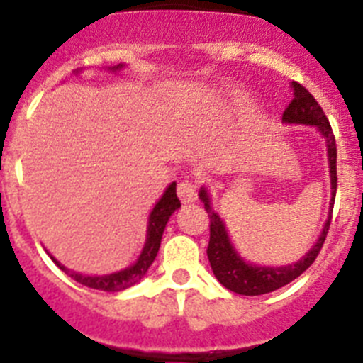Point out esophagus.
Segmentation results:
<instances>
[{
    "mask_svg": "<svg viewBox=\"0 0 363 363\" xmlns=\"http://www.w3.org/2000/svg\"><path fill=\"white\" fill-rule=\"evenodd\" d=\"M178 196L184 203H191V201H194L198 198V185L194 182L185 179V182H182L178 185Z\"/></svg>",
    "mask_w": 363,
    "mask_h": 363,
    "instance_id": "obj_1",
    "label": "esophagus"
}]
</instances>
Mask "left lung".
Here are the masks:
<instances>
[{"label": "left lung", "instance_id": "left-lung-1", "mask_svg": "<svg viewBox=\"0 0 363 363\" xmlns=\"http://www.w3.org/2000/svg\"><path fill=\"white\" fill-rule=\"evenodd\" d=\"M294 96L291 99L289 107L284 111L281 121L284 123H298V125H314L318 133L325 138L327 143V158H329V172H331V203H329V218H327L325 225H323L320 238L313 245L309 252L301 259H298L296 264L281 265V267H262V265H252L238 255V251L234 249L233 243L227 234L225 223L221 221L218 213L211 207L209 192L201 189L200 200L203 201L205 211L209 214L211 220V238L209 247H207V256H209L211 267H213L214 277L218 278L223 287H227L233 293L243 294V296H258V294H267L272 291L280 289L284 285L291 284L296 280L301 272L313 265V262L318 256L320 249H322L323 242H325L327 230L331 225L333 218V205H335L336 196V142L335 134H333L329 120L323 114L322 107L318 101L313 98L306 86L300 83L293 82Z\"/></svg>", "mask_w": 363, "mask_h": 363}]
</instances>
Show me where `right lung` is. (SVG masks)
I'll use <instances>...</instances> for the list:
<instances>
[{"mask_svg":"<svg viewBox=\"0 0 363 363\" xmlns=\"http://www.w3.org/2000/svg\"><path fill=\"white\" fill-rule=\"evenodd\" d=\"M121 67L123 65L112 67V70H118L121 69ZM178 207H182V203H179L178 196H176V184L172 182V184L167 187V191L163 192V196L160 198L158 203L154 205L152 213H150L149 225H147V240L145 245H143L142 255L136 259V264L123 269V271L112 272V274H104V277H85V274H79V272L69 271V269H67L65 265L60 264L54 256H50V258H52L54 264L62 269V271L70 274V278H74L78 284L91 287V289L107 291V293H118V291L129 289V287L136 285L138 281L145 277L149 267L152 265L154 258H156V255H158L160 251V243H162V236L163 230H165L167 221H169L171 214L174 213Z\"/></svg>","mask_w":363,"mask_h":363,"instance_id":"obj_1","label":"right lung"}]
</instances>
